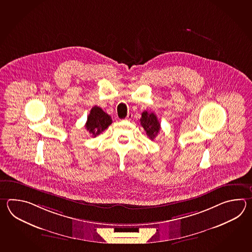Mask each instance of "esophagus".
Masks as SVG:
<instances>
[{
  "mask_svg": "<svg viewBox=\"0 0 252 252\" xmlns=\"http://www.w3.org/2000/svg\"><path fill=\"white\" fill-rule=\"evenodd\" d=\"M131 118H132V114H131V113H128V115L126 116L125 120H126V121H129Z\"/></svg>",
  "mask_w": 252,
  "mask_h": 252,
  "instance_id": "34e87169",
  "label": "esophagus"
}]
</instances>
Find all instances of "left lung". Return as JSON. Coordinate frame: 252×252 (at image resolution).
<instances>
[{"mask_svg":"<svg viewBox=\"0 0 252 252\" xmlns=\"http://www.w3.org/2000/svg\"><path fill=\"white\" fill-rule=\"evenodd\" d=\"M140 124L143 127L150 139L156 138V136L158 134L160 130V124L158 121V118L154 113H149L145 111L141 114L140 118Z\"/></svg>","mask_w":252,"mask_h":252,"instance_id":"obj_1","label":"left lung"}]
</instances>
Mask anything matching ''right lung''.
Listing matches in <instances>:
<instances>
[{
    "label": "right lung",
    "mask_w": 252,
    "mask_h": 252,
    "mask_svg": "<svg viewBox=\"0 0 252 252\" xmlns=\"http://www.w3.org/2000/svg\"><path fill=\"white\" fill-rule=\"evenodd\" d=\"M112 123L113 121L110 115L104 113L102 108L94 106L92 108L87 117L86 128L93 137H96L97 135L102 133L104 129H106Z\"/></svg>",
    "instance_id": "add662e5"
}]
</instances>
